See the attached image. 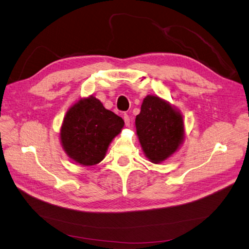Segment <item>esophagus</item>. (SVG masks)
I'll return each mask as SVG.
<instances>
[{
    "label": "esophagus",
    "mask_w": 249,
    "mask_h": 249,
    "mask_svg": "<svg viewBox=\"0 0 249 249\" xmlns=\"http://www.w3.org/2000/svg\"><path fill=\"white\" fill-rule=\"evenodd\" d=\"M124 124L126 126H130V117L127 114L124 115Z\"/></svg>",
    "instance_id": "esophagus-1"
}]
</instances>
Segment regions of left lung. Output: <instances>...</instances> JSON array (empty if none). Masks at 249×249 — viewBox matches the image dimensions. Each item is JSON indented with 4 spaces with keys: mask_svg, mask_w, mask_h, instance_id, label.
Here are the masks:
<instances>
[{
    "mask_svg": "<svg viewBox=\"0 0 249 249\" xmlns=\"http://www.w3.org/2000/svg\"><path fill=\"white\" fill-rule=\"evenodd\" d=\"M135 124L143 152L153 163L166 160L183 141L182 115L158 96L143 100Z\"/></svg>",
    "mask_w": 249,
    "mask_h": 249,
    "instance_id": "1",
    "label": "left lung"
}]
</instances>
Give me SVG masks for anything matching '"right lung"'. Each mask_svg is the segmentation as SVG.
I'll return each instance as SVG.
<instances>
[{
    "label": "right lung",
    "instance_id": "add662e5",
    "mask_svg": "<svg viewBox=\"0 0 249 249\" xmlns=\"http://www.w3.org/2000/svg\"><path fill=\"white\" fill-rule=\"evenodd\" d=\"M124 124L122 117L90 96L67 111L60 138L66 154L74 162L91 166L104 159L112 139Z\"/></svg>",
    "mask_w": 249,
    "mask_h": 249
}]
</instances>
